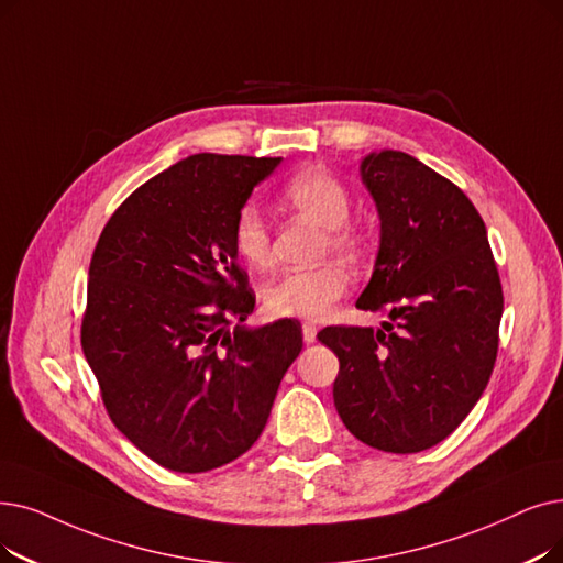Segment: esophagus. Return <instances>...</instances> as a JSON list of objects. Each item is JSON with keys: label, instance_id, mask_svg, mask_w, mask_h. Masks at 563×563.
<instances>
[{"label": "esophagus", "instance_id": "1", "mask_svg": "<svg viewBox=\"0 0 563 563\" xmlns=\"http://www.w3.org/2000/svg\"><path fill=\"white\" fill-rule=\"evenodd\" d=\"M301 329H303V340L308 342V345L317 340V327L314 324H303Z\"/></svg>", "mask_w": 563, "mask_h": 563}]
</instances>
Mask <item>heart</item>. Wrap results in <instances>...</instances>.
<instances>
[{
  "mask_svg": "<svg viewBox=\"0 0 563 563\" xmlns=\"http://www.w3.org/2000/svg\"><path fill=\"white\" fill-rule=\"evenodd\" d=\"M285 207L310 218L327 230L324 251L356 255L361 251V232L347 221L352 211L350 190L329 169L308 167L291 177L283 190ZM232 243L236 255L257 272L274 264L272 232L264 216L255 207L239 209L232 225ZM352 285L350 272L340 262H324L303 272H285L266 283L262 299L266 310L276 317L299 320H327Z\"/></svg>",
  "mask_w": 563,
  "mask_h": 563,
  "instance_id": "obj_1",
  "label": "heart"
}]
</instances>
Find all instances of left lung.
<instances>
[{"instance_id": "8db88e82", "label": "left lung", "mask_w": 563, "mask_h": 563, "mask_svg": "<svg viewBox=\"0 0 563 563\" xmlns=\"http://www.w3.org/2000/svg\"><path fill=\"white\" fill-rule=\"evenodd\" d=\"M382 221L375 272L356 308L382 329L327 327L340 361L333 402L363 444L419 453L446 439L490 382L504 291L481 213L453 181L405 152L365 156Z\"/></svg>"}]
</instances>
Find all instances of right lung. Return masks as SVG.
I'll list each match as a JSON object with an SVG mask.
<instances>
[{"mask_svg": "<svg viewBox=\"0 0 563 563\" xmlns=\"http://www.w3.org/2000/svg\"><path fill=\"white\" fill-rule=\"evenodd\" d=\"M278 163L188 156L133 190L93 249L82 352L112 423L165 470L200 474L246 453L303 347L295 320L241 327L255 291L232 225Z\"/></svg>", "mask_w": 563, "mask_h": 563, "instance_id": "right-lung-1", "label": "right lung"}]
</instances>
